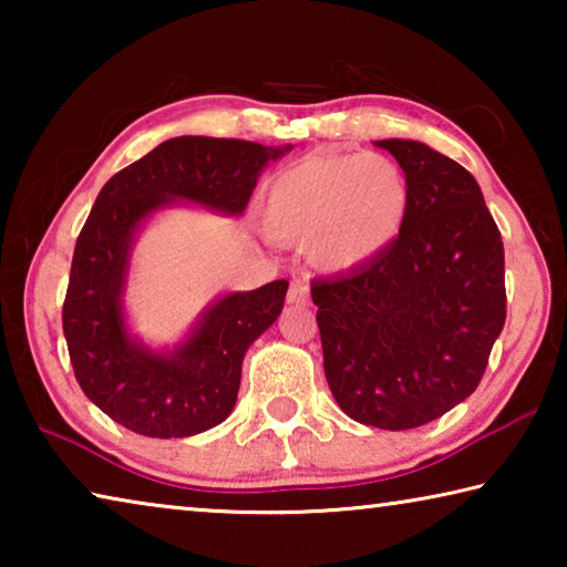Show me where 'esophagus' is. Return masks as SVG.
Segmentation results:
<instances>
[{"mask_svg": "<svg viewBox=\"0 0 567 567\" xmlns=\"http://www.w3.org/2000/svg\"><path fill=\"white\" fill-rule=\"evenodd\" d=\"M287 302L300 305V307L310 302V285H307L305 280H292L290 292H287Z\"/></svg>", "mask_w": 567, "mask_h": 567, "instance_id": "1", "label": "esophagus"}]
</instances>
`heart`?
Masks as SVG:
<instances>
[{"label":"heart","instance_id":"1","mask_svg":"<svg viewBox=\"0 0 567 567\" xmlns=\"http://www.w3.org/2000/svg\"><path fill=\"white\" fill-rule=\"evenodd\" d=\"M410 213V182L378 152L310 155L280 172L265 192L267 235L305 245L324 272H350L400 237Z\"/></svg>","mask_w":567,"mask_h":567}]
</instances>
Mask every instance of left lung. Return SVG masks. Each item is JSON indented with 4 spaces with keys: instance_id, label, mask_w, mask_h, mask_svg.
Returning <instances> with one entry per match:
<instances>
[{
    "instance_id": "1",
    "label": "left lung",
    "mask_w": 567,
    "mask_h": 567,
    "mask_svg": "<svg viewBox=\"0 0 567 567\" xmlns=\"http://www.w3.org/2000/svg\"><path fill=\"white\" fill-rule=\"evenodd\" d=\"M410 182L400 237L375 260L312 282L324 378L348 417L380 430L433 422L475 392L505 324L503 237L455 159L380 140Z\"/></svg>"
}]
</instances>
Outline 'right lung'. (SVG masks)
<instances>
[{
  "mask_svg": "<svg viewBox=\"0 0 567 567\" xmlns=\"http://www.w3.org/2000/svg\"><path fill=\"white\" fill-rule=\"evenodd\" d=\"M290 150L187 134L117 172L94 199L76 237L62 328L84 395L132 433L189 437L227 420L245 352L280 318L290 285L217 297L175 348L155 350L134 338L124 312L140 229L179 203L239 217L260 172Z\"/></svg>",
  "mask_w": 567,
  "mask_h": 567,
  "instance_id": "obj_1",
  "label": "right lung"
}]
</instances>
